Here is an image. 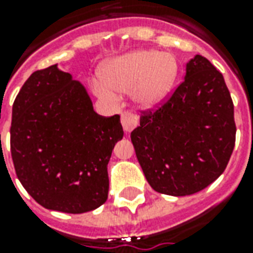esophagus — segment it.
Listing matches in <instances>:
<instances>
[{"mask_svg":"<svg viewBox=\"0 0 253 253\" xmlns=\"http://www.w3.org/2000/svg\"><path fill=\"white\" fill-rule=\"evenodd\" d=\"M121 121L123 130H125L126 134H130L138 126V116L134 115L132 112H123Z\"/></svg>","mask_w":253,"mask_h":253,"instance_id":"esophagus-1","label":"esophagus"}]
</instances>
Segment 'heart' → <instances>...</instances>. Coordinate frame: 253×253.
<instances>
[{"mask_svg": "<svg viewBox=\"0 0 253 253\" xmlns=\"http://www.w3.org/2000/svg\"><path fill=\"white\" fill-rule=\"evenodd\" d=\"M101 83L92 84L99 99L116 103V92H130L134 103L153 110L164 103L179 76L176 58L168 52L137 50L114 58L100 69Z\"/></svg>", "mask_w": 253, "mask_h": 253, "instance_id": "heart-1", "label": "heart"}]
</instances>
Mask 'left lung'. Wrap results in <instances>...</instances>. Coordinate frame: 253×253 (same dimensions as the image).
Returning <instances> with one entry per match:
<instances>
[{"mask_svg": "<svg viewBox=\"0 0 253 253\" xmlns=\"http://www.w3.org/2000/svg\"><path fill=\"white\" fill-rule=\"evenodd\" d=\"M236 141L233 101L223 76L202 55L186 65L184 81L131 131L150 187L172 196L206 188L226 168Z\"/></svg>", "mask_w": 253, "mask_h": 253, "instance_id": "obj_1", "label": "left lung"}]
</instances>
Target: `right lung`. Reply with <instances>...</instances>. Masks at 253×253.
<instances>
[{
  "instance_id": "add662e5",
  "label": "right lung",
  "mask_w": 253,
  "mask_h": 253,
  "mask_svg": "<svg viewBox=\"0 0 253 253\" xmlns=\"http://www.w3.org/2000/svg\"><path fill=\"white\" fill-rule=\"evenodd\" d=\"M121 116H100L83 84L58 65L34 72L12 108L10 152L27 192L48 210L81 214L108 198Z\"/></svg>"
}]
</instances>
